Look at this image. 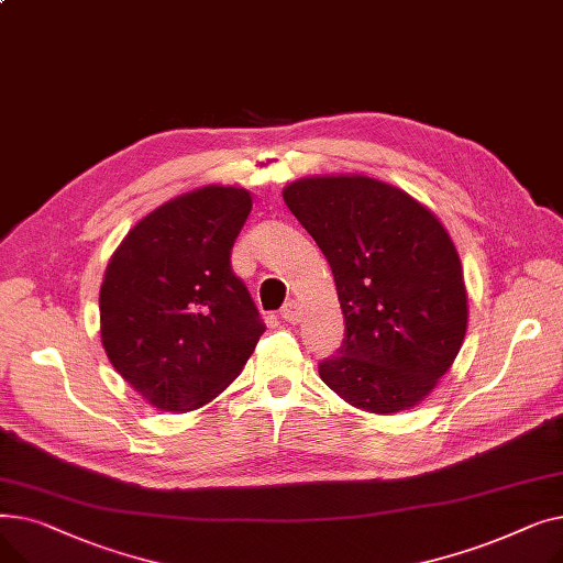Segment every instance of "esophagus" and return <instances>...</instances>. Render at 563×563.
Instances as JSON below:
<instances>
[{
  "instance_id": "1",
  "label": "esophagus",
  "mask_w": 563,
  "mask_h": 563,
  "mask_svg": "<svg viewBox=\"0 0 563 563\" xmlns=\"http://www.w3.org/2000/svg\"><path fill=\"white\" fill-rule=\"evenodd\" d=\"M301 306L297 303V301H287L285 306H283V310H280V317L285 319V321H289V323H297V321H301Z\"/></svg>"
}]
</instances>
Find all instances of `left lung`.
I'll use <instances>...</instances> for the list:
<instances>
[{
	"label": "left lung",
	"instance_id": "8db88e82",
	"mask_svg": "<svg viewBox=\"0 0 563 563\" xmlns=\"http://www.w3.org/2000/svg\"><path fill=\"white\" fill-rule=\"evenodd\" d=\"M329 260L344 314L319 376L346 404L388 416L422 401L467 329L459 253L406 191L365 175L303 177L283 191Z\"/></svg>",
	"mask_w": 563,
	"mask_h": 563
}]
</instances>
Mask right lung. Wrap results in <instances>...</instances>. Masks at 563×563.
<instances>
[{"label":"right lung","mask_w":563,"mask_h":563,"mask_svg":"<svg viewBox=\"0 0 563 563\" xmlns=\"http://www.w3.org/2000/svg\"><path fill=\"white\" fill-rule=\"evenodd\" d=\"M251 207V194L236 187L177 196L143 217L107 264L102 346L115 372L159 410L212 401L264 333L230 264Z\"/></svg>","instance_id":"right-lung-1"}]
</instances>
